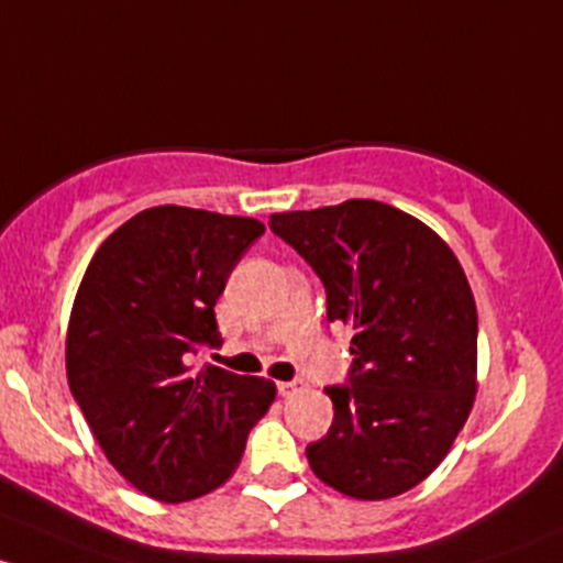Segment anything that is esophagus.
I'll use <instances>...</instances> for the list:
<instances>
[{
    "label": "esophagus",
    "mask_w": 563,
    "mask_h": 563,
    "mask_svg": "<svg viewBox=\"0 0 563 563\" xmlns=\"http://www.w3.org/2000/svg\"><path fill=\"white\" fill-rule=\"evenodd\" d=\"M279 396H284V398H289V396H295V393H300L303 390V382L300 379H292V382H279Z\"/></svg>",
    "instance_id": "1"
}]
</instances>
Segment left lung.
<instances>
[{
	"mask_svg": "<svg viewBox=\"0 0 563 563\" xmlns=\"http://www.w3.org/2000/svg\"><path fill=\"white\" fill-rule=\"evenodd\" d=\"M314 268L328 320L355 355L309 466L339 494L382 501L420 485L453 448L477 393V306L461 263L428 224L387 202L271 213Z\"/></svg>",
	"mask_w": 563,
	"mask_h": 563,
	"instance_id": "8db88e82",
	"label": "left lung"
}]
</instances>
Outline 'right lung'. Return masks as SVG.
Returning <instances> with one entry per match:
<instances>
[{"instance_id": "1", "label": "right lung", "mask_w": 563, "mask_h": 563, "mask_svg": "<svg viewBox=\"0 0 563 563\" xmlns=\"http://www.w3.org/2000/svg\"><path fill=\"white\" fill-rule=\"evenodd\" d=\"M265 224L184 206L146 208L86 268L67 328V382L115 472L156 501L211 494L239 468L276 385L219 366V295Z\"/></svg>"}]
</instances>
